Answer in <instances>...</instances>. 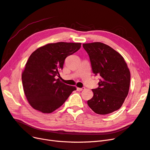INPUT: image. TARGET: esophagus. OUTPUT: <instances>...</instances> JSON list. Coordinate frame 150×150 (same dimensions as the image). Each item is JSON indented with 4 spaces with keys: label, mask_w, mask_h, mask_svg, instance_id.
I'll return each mask as SVG.
<instances>
[{
    "label": "esophagus",
    "mask_w": 150,
    "mask_h": 150,
    "mask_svg": "<svg viewBox=\"0 0 150 150\" xmlns=\"http://www.w3.org/2000/svg\"><path fill=\"white\" fill-rule=\"evenodd\" d=\"M85 89V87H81V88H79V87H77V91H81L82 90H84Z\"/></svg>",
    "instance_id": "obj_1"
}]
</instances>
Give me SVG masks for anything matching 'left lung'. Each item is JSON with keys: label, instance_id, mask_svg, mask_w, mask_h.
Here are the masks:
<instances>
[{"label": "left lung", "instance_id": "1", "mask_svg": "<svg viewBox=\"0 0 150 150\" xmlns=\"http://www.w3.org/2000/svg\"><path fill=\"white\" fill-rule=\"evenodd\" d=\"M88 54L92 71L100 76L99 87L87 104L97 114L106 115L119 109L129 91L130 73L122 56L100 42L82 45Z\"/></svg>", "mask_w": 150, "mask_h": 150}]
</instances>
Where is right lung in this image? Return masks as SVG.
Wrapping results in <instances>:
<instances>
[{
  "label": "right lung",
  "instance_id": "1",
  "mask_svg": "<svg viewBox=\"0 0 150 150\" xmlns=\"http://www.w3.org/2000/svg\"><path fill=\"white\" fill-rule=\"evenodd\" d=\"M80 43L58 42L42 46L30 55L22 75L23 91L30 105L43 113H51L63 105L76 90L56 76L64 60L78 51Z\"/></svg>",
  "mask_w": 150,
  "mask_h": 150
}]
</instances>
